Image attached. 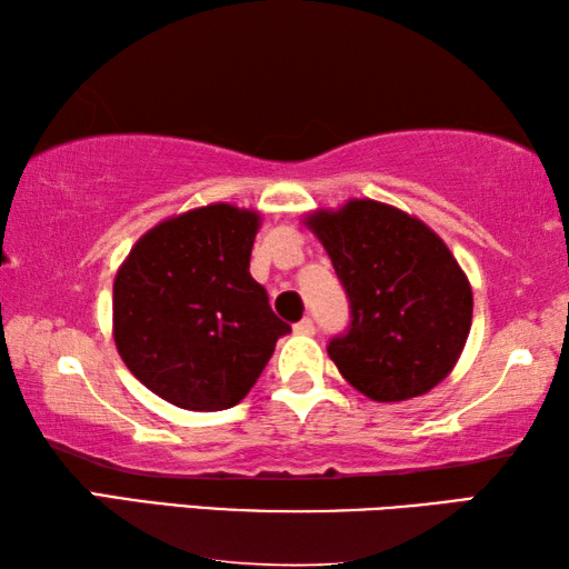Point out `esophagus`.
Segmentation results:
<instances>
[{"label": "esophagus", "instance_id": "34e87169", "mask_svg": "<svg viewBox=\"0 0 569 569\" xmlns=\"http://www.w3.org/2000/svg\"><path fill=\"white\" fill-rule=\"evenodd\" d=\"M293 331L301 333V336H311V333L316 331V326H313L311 319H301V321H298V323L293 326Z\"/></svg>", "mask_w": 569, "mask_h": 569}]
</instances>
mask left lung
I'll return each instance as SVG.
<instances>
[{"instance_id": "1", "label": "left lung", "mask_w": 569, "mask_h": 569, "mask_svg": "<svg viewBox=\"0 0 569 569\" xmlns=\"http://www.w3.org/2000/svg\"><path fill=\"white\" fill-rule=\"evenodd\" d=\"M303 226L321 240L349 293L351 329L329 356L379 403L423 397L455 369L471 329V286L445 240L417 216L351 198Z\"/></svg>"}]
</instances>
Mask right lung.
Segmentation results:
<instances>
[{"label": "right lung", "mask_w": 569, "mask_h": 569, "mask_svg": "<svg viewBox=\"0 0 569 569\" xmlns=\"http://www.w3.org/2000/svg\"><path fill=\"white\" fill-rule=\"evenodd\" d=\"M261 213L210 203L138 238L112 283V339L140 383L188 411L236 407L291 331L248 273Z\"/></svg>", "instance_id": "right-lung-1"}]
</instances>
